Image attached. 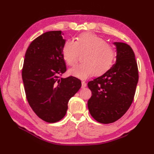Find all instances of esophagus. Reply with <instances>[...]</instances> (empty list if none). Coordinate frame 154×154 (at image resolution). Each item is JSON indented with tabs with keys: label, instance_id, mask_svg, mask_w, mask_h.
Here are the masks:
<instances>
[{
	"label": "esophagus",
	"instance_id": "esophagus-1",
	"mask_svg": "<svg viewBox=\"0 0 154 154\" xmlns=\"http://www.w3.org/2000/svg\"><path fill=\"white\" fill-rule=\"evenodd\" d=\"M81 84H82V86H81V87H82L83 89H84L85 87H87V84L85 82V81H82V82H81Z\"/></svg>",
	"mask_w": 154,
	"mask_h": 154
}]
</instances>
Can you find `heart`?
I'll use <instances>...</instances> for the list:
<instances>
[{"label": "heart", "mask_w": 154, "mask_h": 154, "mask_svg": "<svg viewBox=\"0 0 154 154\" xmlns=\"http://www.w3.org/2000/svg\"><path fill=\"white\" fill-rule=\"evenodd\" d=\"M83 54L82 63L68 71L69 75L81 79L93 75L100 76L109 71L115 61L116 51L112 45L105 43L97 35L86 33L76 40H67L62 48V55L68 65L72 66L77 60L78 54Z\"/></svg>", "instance_id": "b5f03b06"}]
</instances>
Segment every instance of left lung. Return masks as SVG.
<instances>
[{
    "mask_svg": "<svg viewBox=\"0 0 154 154\" xmlns=\"http://www.w3.org/2000/svg\"><path fill=\"white\" fill-rule=\"evenodd\" d=\"M116 63L106 73L88 83L92 96L88 109L94 119L109 124L120 119L128 110L138 82V65L129 45L114 42Z\"/></svg>",
    "mask_w": 154,
    "mask_h": 154,
    "instance_id": "left-lung-1",
    "label": "left lung"
}]
</instances>
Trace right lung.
Listing matches in <instances>:
<instances>
[{"label":"right lung","instance_id":"right-lung-1","mask_svg":"<svg viewBox=\"0 0 154 154\" xmlns=\"http://www.w3.org/2000/svg\"><path fill=\"white\" fill-rule=\"evenodd\" d=\"M61 31L45 32L29 45L22 77L32 109L45 122L54 123L66 114L67 104L81 87L75 77L61 78L66 71L62 55L65 42Z\"/></svg>","mask_w":154,"mask_h":154}]
</instances>
